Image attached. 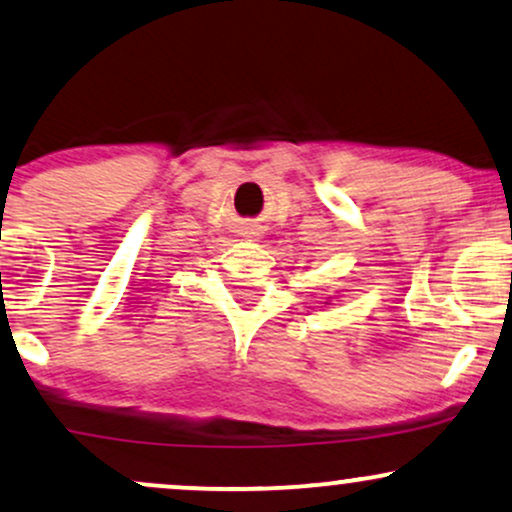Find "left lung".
<instances>
[{
  "mask_svg": "<svg viewBox=\"0 0 512 512\" xmlns=\"http://www.w3.org/2000/svg\"><path fill=\"white\" fill-rule=\"evenodd\" d=\"M326 305H329V303H326Z\"/></svg>",
  "mask_w": 512,
  "mask_h": 512,
  "instance_id": "obj_1",
  "label": "left lung"
}]
</instances>
